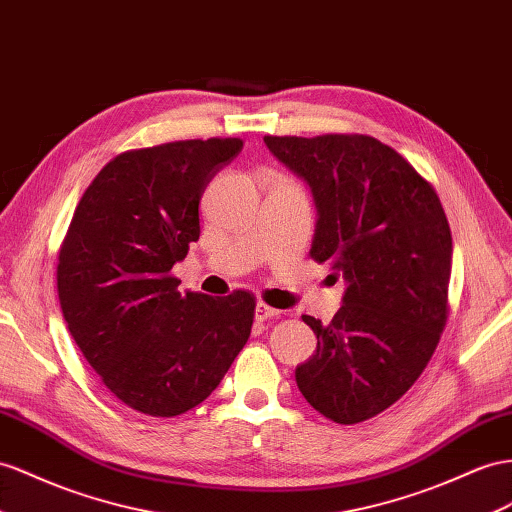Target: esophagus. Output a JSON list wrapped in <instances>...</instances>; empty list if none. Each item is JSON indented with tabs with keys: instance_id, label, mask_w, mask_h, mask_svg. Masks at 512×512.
<instances>
[{
	"instance_id": "obj_1",
	"label": "esophagus",
	"mask_w": 512,
	"mask_h": 512,
	"mask_svg": "<svg viewBox=\"0 0 512 512\" xmlns=\"http://www.w3.org/2000/svg\"><path fill=\"white\" fill-rule=\"evenodd\" d=\"M277 316H279V309H274L266 303H257V307H255V320L257 322H266V320L277 318Z\"/></svg>"
}]
</instances>
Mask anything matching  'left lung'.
Wrapping results in <instances>:
<instances>
[{
    "mask_svg": "<svg viewBox=\"0 0 512 512\" xmlns=\"http://www.w3.org/2000/svg\"><path fill=\"white\" fill-rule=\"evenodd\" d=\"M303 177L318 209L311 259L344 277L329 324L296 368L305 400L337 424H359L398 402L424 372L448 320L452 233L435 188L381 140L363 134L266 136Z\"/></svg>",
    "mask_w": 512,
    "mask_h": 512,
    "instance_id": "obj_1",
    "label": "left lung"
}]
</instances>
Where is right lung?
I'll list each match as a JSON object with an SVG mask.
<instances>
[{"instance_id":"1","label":"right lung","mask_w":512,"mask_h":512,"mask_svg":"<svg viewBox=\"0 0 512 512\" xmlns=\"http://www.w3.org/2000/svg\"><path fill=\"white\" fill-rule=\"evenodd\" d=\"M240 138L116 155L77 203L58 253V298L84 359L134 411L175 417L212 393L248 342L255 296L179 292L207 183Z\"/></svg>"}]
</instances>
